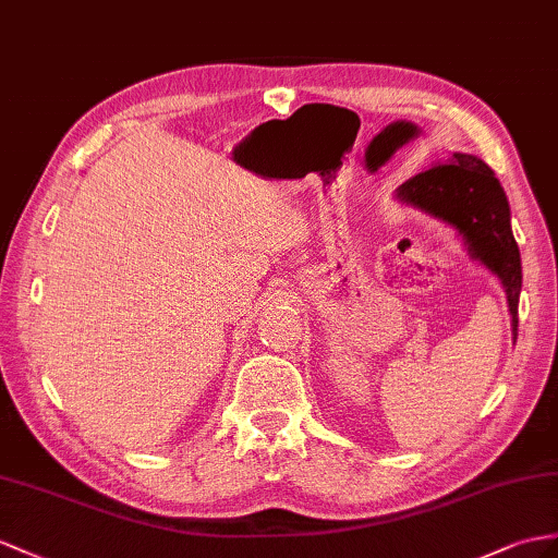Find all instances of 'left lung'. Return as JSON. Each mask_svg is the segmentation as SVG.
<instances>
[{"label": "left lung", "mask_w": 558, "mask_h": 558, "mask_svg": "<svg viewBox=\"0 0 558 558\" xmlns=\"http://www.w3.org/2000/svg\"><path fill=\"white\" fill-rule=\"evenodd\" d=\"M398 198L452 225L464 236L473 257L499 277L507 289L513 338L519 336L521 253L509 222V203L495 172L481 158L454 154L410 177L398 186Z\"/></svg>", "instance_id": "8db88e82"}]
</instances>
